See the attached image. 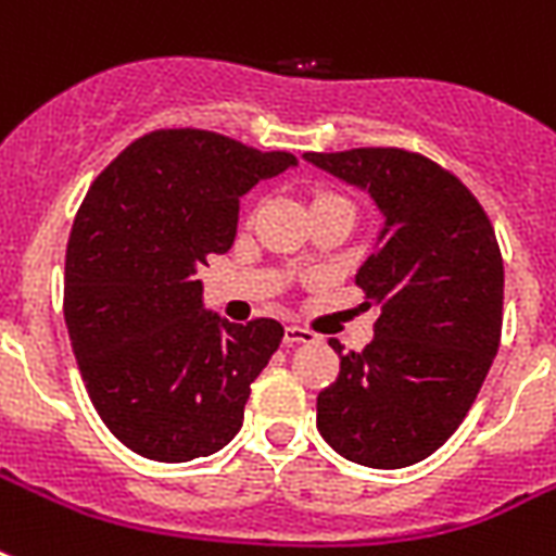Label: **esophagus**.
<instances>
[{
  "mask_svg": "<svg viewBox=\"0 0 556 556\" xmlns=\"http://www.w3.org/2000/svg\"><path fill=\"white\" fill-rule=\"evenodd\" d=\"M317 334L312 329H303V326H286V343L288 346H296V343H314Z\"/></svg>",
  "mask_w": 556,
  "mask_h": 556,
  "instance_id": "34e87169",
  "label": "esophagus"
}]
</instances>
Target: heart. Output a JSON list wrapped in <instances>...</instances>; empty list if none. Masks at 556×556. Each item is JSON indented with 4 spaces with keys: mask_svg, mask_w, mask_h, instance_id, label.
Segmentation results:
<instances>
[{
    "mask_svg": "<svg viewBox=\"0 0 556 556\" xmlns=\"http://www.w3.org/2000/svg\"><path fill=\"white\" fill-rule=\"evenodd\" d=\"M320 199H340V195H317V201Z\"/></svg>",
    "mask_w": 556,
    "mask_h": 556,
    "instance_id": "heart-1",
    "label": "heart"
}]
</instances>
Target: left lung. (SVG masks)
<instances>
[{
  "instance_id": "left-lung-1",
  "label": "left lung",
  "mask_w": 556,
  "mask_h": 556,
  "mask_svg": "<svg viewBox=\"0 0 556 556\" xmlns=\"http://www.w3.org/2000/svg\"><path fill=\"white\" fill-rule=\"evenodd\" d=\"M305 161L371 195L383 213L378 248L355 282L378 305L364 352L338 340V380L317 395V430L340 456L395 470L458 430L502 338L505 268L476 195L418 152L364 147L305 152Z\"/></svg>"
}]
</instances>
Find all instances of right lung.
<instances>
[{
	"mask_svg": "<svg viewBox=\"0 0 556 556\" xmlns=\"http://www.w3.org/2000/svg\"><path fill=\"white\" fill-rule=\"evenodd\" d=\"M294 164L204 129H155L86 192L65 248V326L91 404L138 456H210L242 427L286 329L204 312L195 270L230 251L244 192Z\"/></svg>",
	"mask_w": 556,
	"mask_h": 556,
	"instance_id": "right-lung-1",
	"label": "right lung"
}]
</instances>
